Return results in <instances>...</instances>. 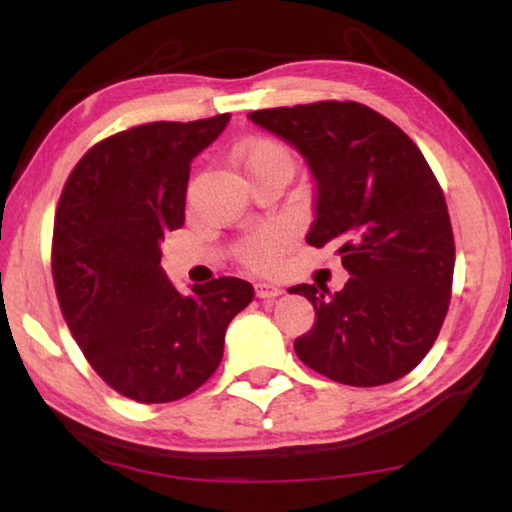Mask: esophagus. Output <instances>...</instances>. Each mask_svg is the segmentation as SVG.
I'll use <instances>...</instances> for the list:
<instances>
[{"instance_id":"1","label":"esophagus","mask_w":512,"mask_h":512,"mask_svg":"<svg viewBox=\"0 0 512 512\" xmlns=\"http://www.w3.org/2000/svg\"><path fill=\"white\" fill-rule=\"evenodd\" d=\"M255 296L257 298H277V296H282V289L273 282H257Z\"/></svg>"}]
</instances>
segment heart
Returning <instances> with one entry per match:
<instances>
[{
	"label": "heart",
	"instance_id": "heart-1",
	"mask_svg": "<svg viewBox=\"0 0 512 512\" xmlns=\"http://www.w3.org/2000/svg\"><path fill=\"white\" fill-rule=\"evenodd\" d=\"M232 160H235L237 167L244 171L246 178L264 171H280L291 176L293 171L291 153L284 149L282 144L271 140H255L241 144L235 155H232ZM287 244V232L280 228H266L262 232H257V235L248 237L244 244H241V259L255 268H266L284 253Z\"/></svg>",
	"mask_w": 512,
	"mask_h": 512
}]
</instances>
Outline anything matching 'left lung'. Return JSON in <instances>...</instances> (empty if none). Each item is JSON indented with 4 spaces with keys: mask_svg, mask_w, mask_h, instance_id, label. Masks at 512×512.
I'll return each mask as SVG.
<instances>
[{
    "mask_svg": "<svg viewBox=\"0 0 512 512\" xmlns=\"http://www.w3.org/2000/svg\"><path fill=\"white\" fill-rule=\"evenodd\" d=\"M248 119L291 144L314 176L307 244L339 246L341 291L296 284L316 323L293 348L348 386H379L424 359L443 327L454 277L447 203L402 128L354 101L255 110Z\"/></svg>",
    "mask_w": 512,
    "mask_h": 512,
    "instance_id": "left-lung-1",
    "label": "left lung"
}]
</instances>
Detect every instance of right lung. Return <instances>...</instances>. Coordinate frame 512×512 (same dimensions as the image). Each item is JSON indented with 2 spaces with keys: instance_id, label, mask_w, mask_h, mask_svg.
<instances>
[{
  "instance_id": "add662e5",
  "label": "right lung",
  "mask_w": 512,
  "mask_h": 512,
  "mask_svg": "<svg viewBox=\"0 0 512 512\" xmlns=\"http://www.w3.org/2000/svg\"><path fill=\"white\" fill-rule=\"evenodd\" d=\"M230 115L153 121L94 144L69 173L54 221L56 296L99 377L135 402L194 393L223 357L225 329L253 284L219 277L185 296L160 266L162 241L185 221L192 160Z\"/></svg>"
}]
</instances>
